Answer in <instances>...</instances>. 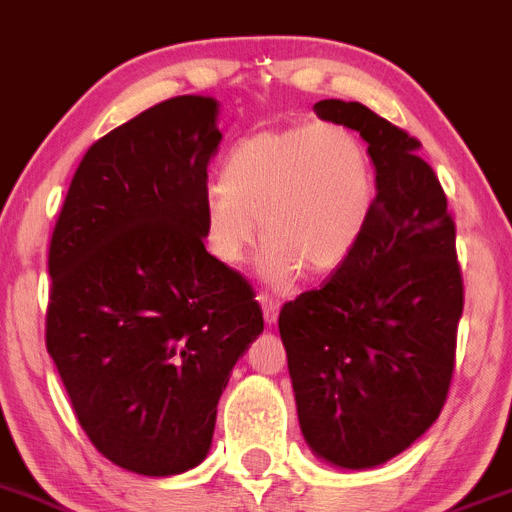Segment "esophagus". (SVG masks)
<instances>
[{
    "instance_id": "esophagus-1",
    "label": "esophagus",
    "mask_w": 512,
    "mask_h": 512,
    "mask_svg": "<svg viewBox=\"0 0 512 512\" xmlns=\"http://www.w3.org/2000/svg\"><path fill=\"white\" fill-rule=\"evenodd\" d=\"M259 304H261V309H264V319H266V324H276V319H279V306H281V301L276 299L274 294H269V291H261L259 294Z\"/></svg>"
}]
</instances>
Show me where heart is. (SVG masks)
Here are the masks:
<instances>
[{
	"label": "heart",
	"mask_w": 512,
	"mask_h": 512,
	"mask_svg": "<svg viewBox=\"0 0 512 512\" xmlns=\"http://www.w3.org/2000/svg\"><path fill=\"white\" fill-rule=\"evenodd\" d=\"M377 206V170L367 145L344 125L264 130L238 140L206 198V246L241 264L261 236V271L276 286L329 274L352 259ZM260 221L256 222L255 218Z\"/></svg>",
	"instance_id": "heart-1"
}]
</instances>
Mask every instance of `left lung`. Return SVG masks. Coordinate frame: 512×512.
<instances>
[{"label":"left lung","mask_w":512,"mask_h":512,"mask_svg":"<svg viewBox=\"0 0 512 512\" xmlns=\"http://www.w3.org/2000/svg\"><path fill=\"white\" fill-rule=\"evenodd\" d=\"M314 113L367 140L377 206L352 259L284 304L279 332L304 440L332 465L367 470L445 407L465 304L455 221L420 140L362 102L321 100Z\"/></svg>","instance_id":"obj_1"}]
</instances>
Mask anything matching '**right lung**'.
Segmentation results:
<instances>
[{
	"label": "right lung",
	"mask_w": 512,
	"mask_h": 512,
	"mask_svg": "<svg viewBox=\"0 0 512 512\" xmlns=\"http://www.w3.org/2000/svg\"><path fill=\"white\" fill-rule=\"evenodd\" d=\"M216 118L213 97H170L92 143L50 241L47 352L97 452L148 478L206 460L264 332L251 284L203 243Z\"/></svg>",
	"instance_id": "right-lung-1"
}]
</instances>
